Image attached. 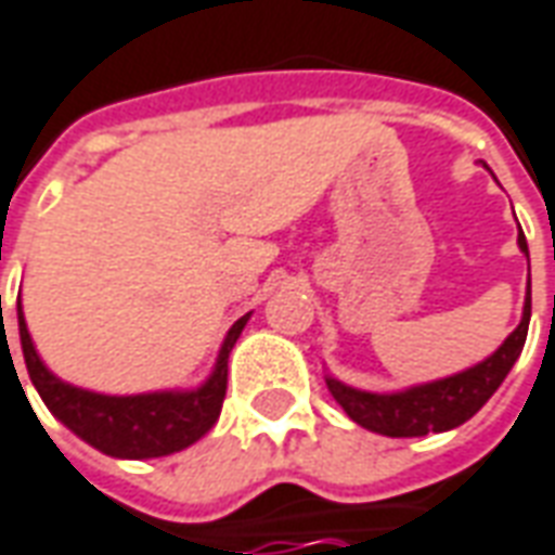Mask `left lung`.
<instances>
[{
    "label": "left lung",
    "mask_w": 555,
    "mask_h": 555,
    "mask_svg": "<svg viewBox=\"0 0 555 555\" xmlns=\"http://www.w3.org/2000/svg\"><path fill=\"white\" fill-rule=\"evenodd\" d=\"M517 243L529 258V246H526L522 231ZM529 318H532V288L526 294V306H522L517 331L511 333L490 358L480 360L478 366L456 372L451 378H439V382L397 390V393H370V390L348 387L327 375V387H331L333 399L345 409V414L370 433H382L390 439L444 433V429L466 424L472 414H478L480 405L493 397L499 385L505 382V375L517 363L522 345H526Z\"/></svg>",
    "instance_id": "8db88e82"
}]
</instances>
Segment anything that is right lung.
Segmentation results:
<instances>
[{"instance_id":"1","label":"right lung","mask_w":555,"mask_h":555,"mask_svg":"<svg viewBox=\"0 0 555 555\" xmlns=\"http://www.w3.org/2000/svg\"><path fill=\"white\" fill-rule=\"evenodd\" d=\"M246 321H249V315L234 321V327L228 331L222 348H219L210 378L195 390H158V393H138V397H107V393H92V390L62 382L41 363L33 336L26 331L21 297H17L23 360H26V372L33 378L38 397L44 399V405L53 412V417H60L75 436L92 444L95 451L119 456V460L168 456V453L195 444L201 436L210 433L212 424L219 421L224 390H228V354L240 339Z\"/></svg>"}]
</instances>
